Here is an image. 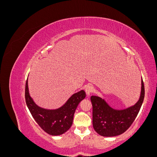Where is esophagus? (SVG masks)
Here are the masks:
<instances>
[{
	"mask_svg": "<svg viewBox=\"0 0 157 157\" xmlns=\"http://www.w3.org/2000/svg\"><path fill=\"white\" fill-rule=\"evenodd\" d=\"M85 91H86V93L87 94V96H90L91 93L94 92V87L92 85H88V86L85 88Z\"/></svg>",
	"mask_w": 157,
	"mask_h": 157,
	"instance_id": "34e87169",
	"label": "esophagus"
}]
</instances>
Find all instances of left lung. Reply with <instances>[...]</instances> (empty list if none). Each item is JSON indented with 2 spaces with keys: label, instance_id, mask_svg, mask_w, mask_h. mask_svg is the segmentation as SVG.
I'll use <instances>...</instances> for the list:
<instances>
[{
  "label": "left lung",
  "instance_id": "left-lung-1",
  "mask_svg": "<svg viewBox=\"0 0 157 157\" xmlns=\"http://www.w3.org/2000/svg\"><path fill=\"white\" fill-rule=\"evenodd\" d=\"M145 96V88L141 78L140 98L134 105L124 109L111 107L104 99L91 96L92 103L93 127L98 134L104 137H113L122 134L129 128L138 114Z\"/></svg>",
  "mask_w": 157,
  "mask_h": 157
}]
</instances>
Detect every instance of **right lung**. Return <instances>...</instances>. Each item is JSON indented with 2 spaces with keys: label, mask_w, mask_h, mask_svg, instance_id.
<instances>
[{
  "label": "right lung",
  "mask_w": 157,
  "mask_h": 157,
  "mask_svg": "<svg viewBox=\"0 0 157 157\" xmlns=\"http://www.w3.org/2000/svg\"><path fill=\"white\" fill-rule=\"evenodd\" d=\"M25 96L27 107L37 124L48 134L59 136L64 134L72 126L75 112L79 103L86 98V93L84 90H80L73 94L59 108L47 109L37 105L31 97L27 78Z\"/></svg>",
  "instance_id": "add662e5"
}]
</instances>
